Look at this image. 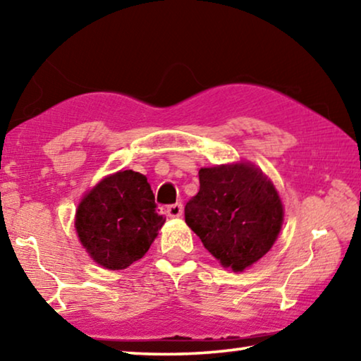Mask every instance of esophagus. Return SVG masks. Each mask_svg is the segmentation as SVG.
I'll list each match as a JSON object with an SVG mask.
<instances>
[{"instance_id": "1", "label": "esophagus", "mask_w": 361, "mask_h": 361, "mask_svg": "<svg viewBox=\"0 0 361 361\" xmlns=\"http://www.w3.org/2000/svg\"><path fill=\"white\" fill-rule=\"evenodd\" d=\"M167 213H169V216H172V218L181 216V213H183V205H181V202H176V204L169 205Z\"/></svg>"}]
</instances>
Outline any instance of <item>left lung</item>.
<instances>
[{
    "mask_svg": "<svg viewBox=\"0 0 361 361\" xmlns=\"http://www.w3.org/2000/svg\"><path fill=\"white\" fill-rule=\"evenodd\" d=\"M199 181L185 207L186 224L223 267L242 272L272 248L282 229L277 189L247 162L200 169Z\"/></svg>",
    "mask_w": 361,
    "mask_h": 361,
    "instance_id": "1",
    "label": "left lung"
}]
</instances>
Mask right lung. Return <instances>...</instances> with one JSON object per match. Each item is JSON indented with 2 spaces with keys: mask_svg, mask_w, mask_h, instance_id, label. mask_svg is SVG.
Segmentation results:
<instances>
[{
  "mask_svg": "<svg viewBox=\"0 0 361 361\" xmlns=\"http://www.w3.org/2000/svg\"><path fill=\"white\" fill-rule=\"evenodd\" d=\"M164 223L146 176L122 170L84 195L75 226L97 264L121 271L143 258Z\"/></svg>",
  "mask_w": 361,
  "mask_h": 361,
  "instance_id": "right-lung-1",
  "label": "right lung"
}]
</instances>
